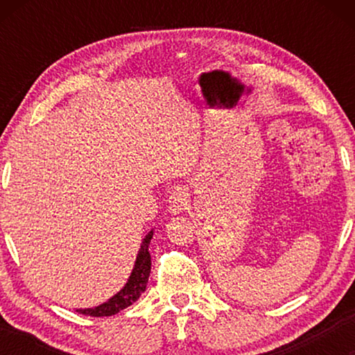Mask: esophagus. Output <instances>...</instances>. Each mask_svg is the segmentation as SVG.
Returning <instances> with one entry per match:
<instances>
[{
    "label": "esophagus",
    "instance_id": "esophagus-1",
    "mask_svg": "<svg viewBox=\"0 0 355 355\" xmlns=\"http://www.w3.org/2000/svg\"><path fill=\"white\" fill-rule=\"evenodd\" d=\"M189 205V194H188V189L182 188V186H178V188L172 192L171 197H169V213L172 214H180L183 213L186 208Z\"/></svg>",
    "mask_w": 355,
    "mask_h": 355
}]
</instances>
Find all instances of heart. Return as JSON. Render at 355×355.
I'll use <instances>...</instances> for the list:
<instances>
[{
	"instance_id": "heart-1",
	"label": "heart",
	"mask_w": 355,
	"mask_h": 355,
	"mask_svg": "<svg viewBox=\"0 0 355 355\" xmlns=\"http://www.w3.org/2000/svg\"><path fill=\"white\" fill-rule=\"evenodd\" d=\"M141 192H142V189H139V192H137V194H139V196H141Z\"/></svg>"
}]
</instances>
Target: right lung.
Wrapping results in <instances>:
<instances>
[{
    "label": "right lung",
    "instance_id": "1",
    "mask_svg": "<svg viewBox=\"0 0 355 355\" xmlns=\"http://www.w3.org/2000/svg\"><path fill=\"white\" fill-rule=\"evenodd\" d=\"M153 238V230H150L146 238L142 239L141 249L137 252L135 268L130 274V279L125 286L117 294H114L111 299H107L106 302L97 305L92 309H78L76 311L86 316H112L119 313L120 310L130 307L131 304H135L139 299L141 294L146 291L150 269H152V258H150L148 245Z\"/></svg>",
    "mask_w": 355,
    "mask_h": 355
}]
</instances>
